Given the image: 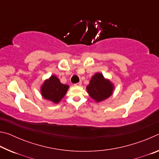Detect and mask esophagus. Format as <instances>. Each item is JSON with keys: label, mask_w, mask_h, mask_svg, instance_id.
<instances>
[{"label": "esophagus", "mask_w": 159, "mask_h": 159, "mask_svg": "<svg viewBox=\"0 0 159 159\" xmlns=\"http://www.w3.org/2000/svg\"><path fill=\"white\" fill-rule=\"evenodd\" d=\"M81 81H80V82H79V83H76V84H74V85H76V86H80V85H81Z\"/></svg>", "instance_id": "1"}]
</instances>
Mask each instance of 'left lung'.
<instances>
[{
    "mask_svg": "<svg viewBox=\"0 0 159 159\" xmlns=\"http://www.w3.org/2000/svg\"><path fill=\"white\" fill-rule=\"evenodd\" d=\"M114 84L109 80L104 79L100 73H96L90 79L89 85L86 87L87 92L96 102L105 100L112 95Z\"/></svg>",
    "mask_w": 159,
    "mask_h": 159,
    "instance_id": "left-lung-1",
    "label": "left lung"
}]
</instances>
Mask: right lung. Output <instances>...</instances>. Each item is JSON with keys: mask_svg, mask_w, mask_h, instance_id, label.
<instances>
[{"mask_svg": "<svg viewBox=\"0 0 159 159\" xmlns=\"http://www.w3.org/2000/svg\"><path fill=\"white\" fill-rule=\"evenodd\" d=\"M69 88L68 85L61 83L58 78L52 75L45 80L41 88V92L43 98L58 104L66 95Z\"/></svg>", "mask_w": 159, "mask_h": 159, "instance_id": "obj_1", "label": "right lung"}]
</instances>
